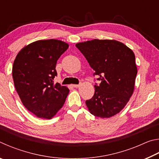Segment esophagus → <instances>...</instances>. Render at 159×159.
I'll use <instances>...</instances> for the list:
<instances>
[{
	"mask_svg": "<svg viewBox=\"0 0 159 159\" xmlns=\"http://www.w3.org/2000/svg\"><path fill=\"white\" fill-rule=\"evenodd\" d=\"M74 88H79L80 86V84H75V85H72Z\"/></svg>",
	"mask_w": 159,
	"mask_h": 159,
	"instance_id": "esophagus-1",
	"label": "esophagus"
}]
</instances>
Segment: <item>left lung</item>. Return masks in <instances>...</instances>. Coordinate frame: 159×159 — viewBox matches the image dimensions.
Wrapping results in <instances>:
<instances>
[{
	"mask_svg": "<svg viewBox=\"0 0 159 159\" xmlns=\"http://www.w3.org/2000/svg\"><path fill=\"white\" fill-rule=\"evenodd\" d=\"M76 48L99 76L95 94L85 104L90 114L110 118L124 108L134 91L138 69L133 51L115 40L79 43Z\"/></svg>",
	"mask_w": 159,
	"mask_h": 159,
	"instance_id": "1",
	"label": "left lung"
}]
</instances>
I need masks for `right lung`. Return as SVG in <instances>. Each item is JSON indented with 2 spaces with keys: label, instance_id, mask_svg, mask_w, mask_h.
Masks as SVG:
<instances>
[{
  "label": "right lung",
  "instance_id": "obj_1",
  "mask_svg": "<svg viewBox=\"0 0 159 159\" xmlns=\"http://www.w3.org/2000/svg\"><path fill=\"white\" fill-rule=\"evenodd\" d=\"M69 44L56 39L40 40L23 48L13 63L12 78L21 102L37 117L51 119L63 107L69 88L54 83L55 67Z\"/></svg>",
  "mask_w": 159,
  "mask_h": 159
}]
</instances>
